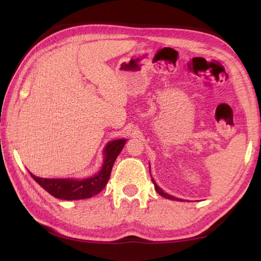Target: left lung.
Returning <instances> with one entry per match:
<instances>
[{
    "mask_svg": "<svg viewBox=\"0 0 261 261\" xmlns=\"http://www.w3.org/2000/svg\"><path fill=\"white\" fill-rule=\"evenodd\" d=\"M149 171H150V166H149ZM152 179V178H151ZM152 182H153V185H154V188H156V191H157V193L159 194V195H162L163 197H165V198H168V199H174V201H182V199H180V198H176V197H174V196H171V195H169V194H167V193H165L162 188H160L156 182H154V180L152 179Z\"/></svg>",
    "mask_w": 261,
    "mask_h": 261,
    "instance_id": "1",
    "label": "left lung"
}]
</instances>
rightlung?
<instances>
[{"instance_id":"right-lung-1","label":"right lung","mask_w":261,"mask_h":261,"mask_svg":"<svg viewBox=\"0 0 261 261\" xmlns=\"http://www.w3.org/2000/svg\"><path fill=\"white\" fill-rule=\"evenodd\" d=\"M125 142V139H119L109 142L104 149V162L102 169L96 175L88 177V178L55 179L41 178V177H37L31 173L30 175L43 190L47 191L50 195L56 198L67 199V201L90 198L98 194L105 187V185L108 184L115 159L119 156L122 149H123Z\"/></svg>"}]
</instances>
